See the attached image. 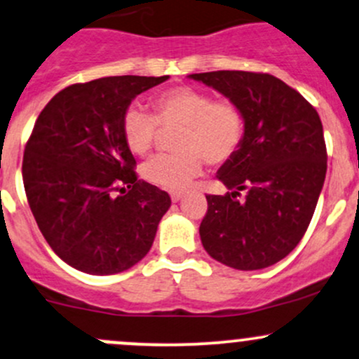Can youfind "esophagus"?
Masks as SVG:
<instances>
[{
    "instance_id": "esophagus-1",
    "label": "esophagus",
    "mask_w": 359,
    "mask_h": 359,
    "mask_svg": "<svg viewBox=\"0 0 359 359\" xmlns=\"http://www.w3.org/2000/svg\"><path fill=\"white\" fill-rule=\"evenodd\" d=\"M170 198L173 203H179V201L182 199V192H170Z\"/></svg>"
}]
</instances>
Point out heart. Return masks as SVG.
Segmentation results:
<instances>
[{"label":"heart","mask_w":359,"mask_h":359,"mask_svg":"<svg viewBox=\"0 0 359 359\" xmlns=\"http://www.w3.org/2000/svg\"><path fill=\"white\" fill-rule=\"evenodd\" d=\"M155 116L140 105H131L122 117V133L129 149L147 155L163 126H180L179 153H160L143 165V177L168 191H180L198 177L204 156L222 163L235 155L243 137L245 121L242 110L228 98L212 100L210 93L192 86L165 90L153 100Z\"/></svg>","instance_id":"obj_1"}]
</instances>
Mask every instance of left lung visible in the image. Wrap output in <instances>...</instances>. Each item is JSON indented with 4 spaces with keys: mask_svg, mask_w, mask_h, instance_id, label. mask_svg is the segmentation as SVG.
<instances>
[{
    "mask_svg": "<svg viewBox=\"0 0 359 359\" xmlns=\"http://www.w3.org/2000/svg\"><path fill=\"white\" fill-rule=\"evenodd\" d=\"M189 78L235 102L245 121L242 143L216 175L231 192L206 196L208 212L199 226L203 247L238 271L273 266L300 243L324 186L320 117L273 74L211 71Z\"/></svg>",
    "mask_w": 359,
    "mask_h": 359,
    "instance_id": "8db88e82",
    "label": "left lung"
}]
</instances>
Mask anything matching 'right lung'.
<instances>
[{"mask_svg": "<svg viewBox=\"0 0 359 359\" xmlns=\"http://www.w3.org/2000/svg\"><path fill=\"white\" fill-rule=\"evenodd\" d=\"M168 76H107L61 90L39 114L22 177L39 230L86 274L129 269L148 254L172 201L137 180L122 133L131 102Z\"/></svg>", "mask_w": 359, "mask_h": 359, "instance_id": "right-lung-1", "label": "right lung"}]
</instances>
